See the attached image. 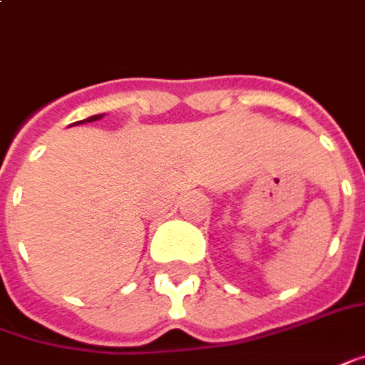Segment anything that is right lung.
<instances>
[{"label": "right lung", "instance_id": "obj_1", "mask_svg": "<svg viewBox=\"0 0 365 365\" xmlns=\"http://www.w3.org/2000/svg\"><path fill=\"white\" fill-rule=\"evenodd\" d=\"M103 115H95V117H88L86 120H78V123H93V120H98Z\"/></svg>", "mask_w": 365, "mask_h": 365}]
</instances>
